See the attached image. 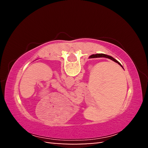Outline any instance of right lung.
Segmentation results:
<instances>
[{"instance_id": "right-lung-1", "label": "right lung", "mask_w": 148, "mask_h": 148, "mask_svg": "<svg viewBox=\"0 0 148 148\" xmlns=\"http://www.w3.org/2000/svg\"><path fill=\"white\" fill-rule=\"evenodd\" d=\"M98 57H106V58H108V59H110L112 60V61L117 62V64H119L120 66H121V64L119 63V62L117 61V60H116L115 59H114L113 57H111V56H107V55H105V54H102V53H99V54H94V55H92V56H91L89 57V58H98ZM123 67V66H122Z\"/></svg>"}]
</instances>
